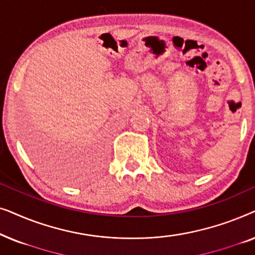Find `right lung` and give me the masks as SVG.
Here are the masks:
<instances>
[{
    "instance_id": "right-lung-1",
    "label": "right lung",
    "mask_w": 255,
    "mask_h": 255,
    "mask_svg": "<svg viewBox=\"0 0 255 255\" xmlns=\"http://www.w3.org/2000/svg\"><path fill=\"white\" fill-rule=\"evenodd\" d=\"M64 154H65V153H64ZM61 159H62V155H61ZM61 161H62V160H61ZM64 161H65V158H64Z\"/></svg>"
}]
</instances>
